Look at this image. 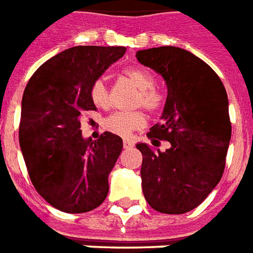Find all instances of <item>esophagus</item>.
Returning <instances> with one entry per match:
<instances>
[{"label": "esophagus", "mask_w": 253, "mask_h": 253, "mask_svg": "<svg viewBox=\"0 0 253 253\" xmlns=\"http://www.w3.org/2000/svg\"><path fill=\"white\" fill-rule=\"evenodd\" d=\"M132 146H134V142H132L131 139H127V138L123 139V147H125V149H130Z\"/></svg>", "instance_id": "34e87169"}]
</instances>
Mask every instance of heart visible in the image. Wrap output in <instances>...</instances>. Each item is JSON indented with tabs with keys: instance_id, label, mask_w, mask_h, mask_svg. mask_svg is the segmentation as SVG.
Wrapping results in <instances>:
<instances>
[{
	"instance_id": "b5f03b06",
	"label": "heart",
	"mask_w": 253,
	"mask_h": 253,
	"mask_svg": "<svg viewBox=\"0 0 253 253\" xmlns=\"http://www.w3.org/2000/svg\"><path fill=\"white\" fill-rule=\"evenodd\" d=\"M125 76L130 80L139 92L135 98L136 107L142 106L147 111L157 112L162 106V96L154 88L155 78L149 69L145 68H128L125 71ZM89 96L92 103L99 108H108L110 106V91L104 83V80H95L89 87ZM146 117L142 111L131 112H114L108 115L103 126L110 132L117 135L128 136L132 131L139 130L145 126Z\"/></svg>"
}]
</instances>
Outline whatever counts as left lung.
Returning <instances> with one entry per match:
<instances>
[{"mask_svg":"<svg viewBox=\"0 0 253 253\" xmlns=\"http://www.w3.org/2000/svg\"><path fill=\"white\" fill-rule=\"evenodd\" d=\"M136 59L168 85L161 122L147 138L170 147L162 153L136 145L143 155V196L158 212L182 214L203 203L222 177L232 134L228 95L216 72L186 49L150 48L138 50Z\"/></svg>","mask_w":253,"mask_h":253,"instance_id":"left-lung-1","label":"left lung"}]
</instances>
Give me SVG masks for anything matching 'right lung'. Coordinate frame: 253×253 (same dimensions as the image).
<instances>
[{"label": "right lung", "instance_id": "obj_1", "mask_svg": "<svg viewBox=\"0 0 253 253\" xmlns=\"http://www.w3.org/2000/svg\"><path fill=\"white\" fill-rule=\"evenodd\" d=\"M125 52V46L69 48L45 61L25 87L22 155L37 193L61 212H89L107 197L108 174L123 142L108 131L98 141L84 139L80 117L96 110L89 87Z\"/></svg>", "mask_w": 253, "mask_h": 253}]
</instances>
